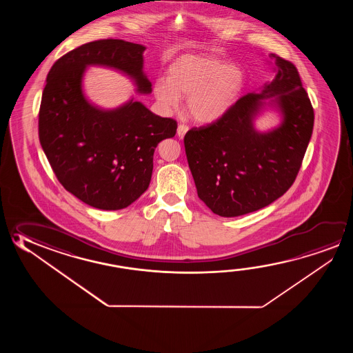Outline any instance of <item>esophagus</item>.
I'll list each match as a JSON object with an SVG mask.
<instances>
[{
    "instance_id": "esophagus-1",
    "label": "esophagus",
    "mask_w": 353,
    "mask_h": 353,
    "mask_svg": "<svg viewBox=\"0 0 353 353\" xmlns=\"http://www.w3.org/2000/svg\"><path fill=\"white\" fill-rule=\"evenodd\" d=\"M187 132H188V125H185V124H179V128H177V135H179L181 139L185 137Z\"/></svg>"
}]
</instances>
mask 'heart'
I'll use <instances>...</instances> for the list:
<instances>
[{"label":"heart","instance_id":"heart-1","mask_svg":"<svg viewBox=\"0 0 353 353\" xmlns=\"http://www.w3.org/2000/svg\"><path fill=\"white\" fill-rule=\"evenodd\" d=\"M246 77L239 66L209 55H185L168 68L166 81L154 86L157 101L166 108L187 97L185 110L194 121L210 123L229 112L241 96Z\"/></svg>","mask_w":353,"mask_h":353}]
</instances>
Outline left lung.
Segmentation results:
<instances>
[{
    "label": "left lung",
    "mask_w": 353,
    "mask_h": 353,
    "mask_svg": "<svg viewBox=\"0 0 353 353\" xmlns=\"http://www.w3.org/2000/svg\"><path fill=\"white\" fill-rule=\"evenodd\" d=\"M277 66L262 93H248L218 121L192 128L185 149L196 193L213 213L239 216L274 202L294 183L312 138L314 110L295 65L270 54ZM275 96L283 125L257 134L259 99Z\"/></svg>",
    "instance_id": "left-lung-1"
}]
</instances>
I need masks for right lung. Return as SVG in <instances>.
I'll return each instance as SVG.
<instances>
[{"label":"right lung","instance_id":"obj_1","mask_svg":"<svg viewBox=\"0 0 353 353\" xmlns=\"http://www.w3.org/2000/svg\"><path fill=\"white\" fill-rule=\"evenodd\" d=\"M144 50L121 39L90 41L58 59L48 74L38 121L41 148L65 190L93 208L118 210L137 201L150 183L157 145L177 130V121L140 102L104 112L82 94L83 70L94 64L124 71L150 92Z\"/></svg>","mask_w":353,"mask_h":353}]
</instances>
